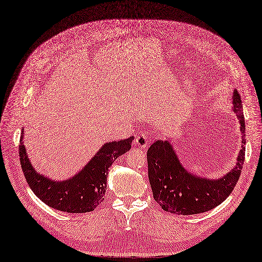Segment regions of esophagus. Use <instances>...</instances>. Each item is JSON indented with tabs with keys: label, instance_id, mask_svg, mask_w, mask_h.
I'll return each instance as SVG.
<instances>
[{
	"label": "esophagus",
	"instance_id": "esophagus-1",
	"mask_svg": "<svg viewBox=\"0 0 262 262\" xmlns=\"http://www.w3.org/2000/svg\"><path fill=\"white\" fill-rule=\"evenodd\" d=\"M148 142H149L148 137L145 134L138 135V136H136V138H135V146L139 148H146L148 146Z\"/></svg>",
	"mask_w": 262,
	"mask_h": 262
}]
</instances>
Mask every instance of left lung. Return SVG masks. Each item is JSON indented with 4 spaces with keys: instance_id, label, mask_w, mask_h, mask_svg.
Segmentation results:
<instances>
[{
    "instance_id": "obj_1",
    "label": "left lung",
    "mask_w": 262,
    "mask_h": 262,
    "mask_svg": "<svg viewBox=\"0 0 262 262\" xmlns=\"http://www.w3.org/2000/svg\"><path fill=\"white\" fill-rule=\"evenodd\" d=\"M234 112L243 134V146L236 166L217 180L201 179L188 173L180 163L170 140H156L147 151L148 176L154 198L167 212L179 215L202 213L215 208L233 191L245 160V121L238 92L233 95Z\"/></svg>"
}]
</instances>
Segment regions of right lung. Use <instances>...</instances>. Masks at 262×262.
<instances>
[{
    "label": "right lung",
    "mask_w": 262,
    "mask_h": 262,
    "mask_svg": "<svg viewBox=\"0 0 262 262\" xmlns=\"http://www.w3.org/2000/svg\"><path fill=\"white\" fill-rule=\"evenodd\" d=\"M23 132L19 142V159L29 187L49 207L70 213L90 212L101 204L106 190L108 168L117 158L127 152L134 140V137L130 136L105 143L77 175L63 182H55L38 174L32 167L24 146Z\"/></svg>",
    "instance_id": "1"
}]
</instances>
